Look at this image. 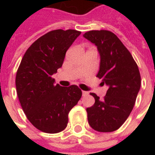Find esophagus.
<instances>
[{"instance_id": "34e87169", "label": "esophagus", "mask_w": 155, "mask_h": 155, "mask_svg": "<svg viewBox=\"0 0 155 155\" xmlns=\"http://www.w3.org/2000/svg\"><path fill=\"white\" fill-rule=\"evenodd\" d=\"M82 94L84 97H87V95H88V92H86V91H82Z\"/></svg>"}]
</instances>
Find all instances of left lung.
Returning a JSON list of instances; mask_svg holds the SVG:
<instances>
[{
  "label": "left lung",
  "instance_id": "8db88e82",
  "mask_svg": "<svg viewBox=\"0 0 155 155\" xmlns=\"http://www.w3.org/2000/svg\"><path fill=\"white\" fill-rule=\"evenodd\" d=\"M84 37L97 47L101 63L97 77L108 86L105 97L95 93V104L87 108L90 126L98 132H113L123 125L134 106L141 87L138 67L121 41L108 30H90Z\"/></svg>",
  "mask_w": 155,
  "mask_h": 155
}]
</instances>
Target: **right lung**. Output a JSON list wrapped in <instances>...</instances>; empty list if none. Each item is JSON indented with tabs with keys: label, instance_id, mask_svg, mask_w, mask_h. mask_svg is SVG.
<instances>
[{
	"label": "right lung",
	"instance_id": "obj_1",
	"mask_svg": "<svg viewBox=\"0 0 155 155\" xmlns=\"http://www.w3.org/2000/svg\"><path fill=\"white\" fill-rule=\"evenodd\" d=\"M80 34L75 30L50 31L28 48L21 61L16 75L17 94L28 120L42 132L63 131L68 113L82 97L76 85L62 87L52 78Z\"/></svg>",
	"mask_w": 155,
	"mask_h": 155
}]
</instances>
